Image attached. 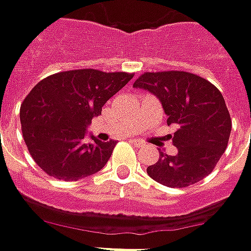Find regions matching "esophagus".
Returning a JSON list of instances; mask_svg holds the SVG:
<instances>
[{"label": "esophagus", "instance_id": "1", "mask_svg": "<svg viewBox=\"0 0 251 251\" xmlns=\"http://www.w3.org/2000/svg\"><path fill=\"white\" fill-rule=\"evenodd\" d=\"M130 143L133 144L134 147H137V149H142V147H144V146H146V143L140 142V140H137V139H132V140H130Z\"/></svg>", "mask_w": 251, "mask_h": 251}]
</instances>
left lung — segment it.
<instances>
[{
	"label": "left lung",
	"mask_w": 251,
	"mask_h": 251,
	"mask_svg": "<svg viewBox=\"0 0 251 251\" xmlns=\"http://www.w3.org/2000/svg\"><path fill=\"white\" fill-rule=\"evenodd\" d=\"M160 100L167 124L176 127L175 155L160 150L149 176L168 187H186L210 175L226 150L232 121L221 91L189 72H149L133 84Z\"/></svg>",
	"instance_id": "left-lung-1"
}]
</instances>
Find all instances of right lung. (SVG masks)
Returning a JSON list of instances; mask_svg holds the SVG:
<instances>
[{"label": "right lung", "instance_id": "obj_1", "mask_svg": "<svg viewBox=\"0 0 251 251\" xmlns=\"http://www.w3.org/2000/svg\"><path fill=\"white\" fill-rule=\"evenodd\" d=\"M133 75L97 69L66 71L39 82L21 107L25 143L36 164L50 176L77 180L105 167L117 142L90 134L91 119Z\"/></svg>", "mask_w": 251, "mask_h": 251}]
</instances>
